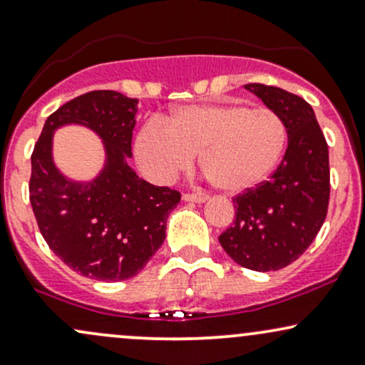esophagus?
<instances>
[{
  "label": "esophagus",
  "instance_id": "obj_1",
  "mask_svg": "<svg viewBox=\"0 0 365 365\" xmlns=\"http://www.w3.org/2000/svg\"><path fill=\"white\" fill-rule=\"evenodd\" d=\"M184 202H195V203H203L207 200V197L203 195H195V193H184L182 195Z\"/></svg>",
  "mask_w": 365,
  "mask_h": 365
}]
</instances>
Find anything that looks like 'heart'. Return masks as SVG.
<instances>
[{"instance_id":"b5f03b06","label":"heart","mask_w":365,"mask_h":365,"mask_svg":"<svg viewBox=\"0 0 365 365\" xmlns=\"http://www.w3.org/2000/svg\"><path fill=\"white\" fill-rule=\"evenodd\" d=\"M287 128L269 108L193 104L178 108L165 125L150 123L135 139L140 168L155 181H170L193 165L215 187L244 193L269 178L284 155Z\"/></svg>"}]
</instances>
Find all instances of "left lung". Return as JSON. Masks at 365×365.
Masks as SVG:
<instances>
[{"label": "left lung", "mask_w": 365, "mask_h": 365, "mask_svg": "<svg viewBox=\"0 0 365 365\" xmlns=\"http://www.w3.org/2000/svg\"><path fill=\"white\" fill-rule=\"evenodd\" d=\"M284 120L287 150L268 181L233 198L235 221L219 244L244 268L277 272L315 240L327 215L329 150L303 97L261 83L245 85Z\"/></svg>", "instance_id": "8db88e82"}]
</instances>
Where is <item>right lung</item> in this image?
<instances>
[{
    "label": "right lung",
    "mask_w": 365,
    "mask_h": 365,
    "mask_svg": "<svg viewBox=\"0 0 365 365\" xmlns=\"http://www.w3.org/2000/svg\"><path fill=\"white\" fill-rule=\"evenodd\" d=\"M137 103L115 90L69 101L46 118L31 156L29 200L43 238L69 268L96 280L137 275L181 202L179 191L153 186L128 165ZM64 124H83L103 140L105 167L92 182H71L53 163V132Z\"/></svg>",
    "instance_id": "right-lung-1"
}]
</instances>
